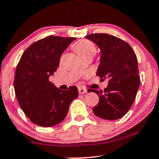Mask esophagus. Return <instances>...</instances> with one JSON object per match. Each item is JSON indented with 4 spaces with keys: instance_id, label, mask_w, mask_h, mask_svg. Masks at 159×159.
<instances>
[{
    "instance_id": "esophagus-1",
    "label": "esophagus",
    "mask_w": 159,
    "mask_h": 159,
    "mask_svg": "<svg viewBox=\"0 0 159 159\" xmlns=\"http://www.w3.org/2000/svg\"><path fill=\"white\" fill-rule=\"evenodd\" d=\"M79 94H85V93L87 92V90L85 89H83V88H79Z\"/></svg>"
}]
</instances>
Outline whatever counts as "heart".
<instances>
[{
	"label": "heart",
	"instance_id": "heart-1",
	"mask_svg": "<svg viewBox=\"0 0 159 159\" xmlns=\"http://www.w3.org/2000/svg\"><path fill=\"white\" fill-rule=\"evenodd\" d=\"M73 48L82 58L88 55H94L96 53V47L94 43L87 39H83L76 42L73 45Z\"/></svg>",
	"mask_w": 159,
	"mask_h": 159
}]
</instances>
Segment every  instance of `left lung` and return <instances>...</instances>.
<instances>
[{"instance_id": "obj_1", "label": "left lung", "mask_w": 159, "mask_h": 159, "mask_svg": "<svg viewBox=\"0 0 159 159\" xmlns=\"http://www.w3.org/2000/svg\"><path fill=\"white\" fill-rule=\"evenodd\" d=\"M85 38L94 42L101 50L97 76L102 81L109 80L103 91L89 89L99 96V103L93 108V111L100 118L117 120L128 112L139 90L137 57L127 42L114 35L92 33Z\"/></svg>"}]
</instances>
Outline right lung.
<instances>
[{
	"label": "right lung",
	"instance_id": "obj_1",
	"mask_svg": "<svg viewBox=\"0 0 159 159\" xmlns=\"http://www.w3.org/2000/svg\"><path fill=\"white\" fill-rule=\"evenodd\" d=\"M76 38L49 35L30 45L22 54L15 74V92L20 107L33 124L50 127L61 123L77 98L75 86L61 91L49 81L57 71L64 50Z\"/></svg>",
	"mask_w": 159,
	"mask_h": 159
}]
</instances>
